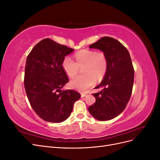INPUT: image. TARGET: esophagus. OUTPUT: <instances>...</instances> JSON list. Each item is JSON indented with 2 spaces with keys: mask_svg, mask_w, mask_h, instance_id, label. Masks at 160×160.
Masks as SVG:
<instances>
[{
  "mask_svg": "<svg viewBox=\"0 0 160 160\" xmlns=\"http://www.w3.org/2000/svg\"><path fill=\"white\" fill-rule=\"evenodd\" d=\"M81 98H84V97H85L87 95H86V93H81Z\"/></svg>",
  "mask_w": 160,
  "mask_h": 160,
  "instance_id": "34e87169",
  "label": "esophagus"
}]
</instances>
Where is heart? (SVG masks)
Segmentation results:
<instances>
[{
  "instance_id": "obj_1",
  "label": "heart",
  "mask_w": 160,
  "mask_h": 160,
  "mask_svg": "<svg viewBox=\"0 0 160 160\" xmlns=\"http://www.w3.org/2000/svg\"><path fill=\"white\" fill-rule=\"evenodd\" d=\"M75 61L69 56L65 57L62 62V67L70 77L75 76L79 67L84 65V75H78L70 81V87L77 91L83 92L93 86L98 79H102L108 68L107 55L102 51L83 49L75 55Z\"/></svg>"
}]
</instances>
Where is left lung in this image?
<instances>
[{"label": "left lung", "instance_id": "1", "mask_svg": "<svg viewBox=\"0 0 160 160\" xmlns=\"http://www.w3.org/2000/svg\"><path fill=\"white\" fill-rule=\"evenodd\" d=\"M102 51L107 55L108 68L93 93L96 101L89 111L95 119L108 121L117 117L126 108L132 93L134 69L129 52L122 43L109 37L101 38L89 46Z\"/></svg>", "mask_w": 160, "mask_h": 160}]
</instances>
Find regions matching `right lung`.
<instances>
[{"instance_id":"obj_1","label":"right lung","mask_w":160,"mask_h":160,"mask_svg":"<svg viewBox=\"0 0 160 160\" xmlns=\"http://www.w3.org/2000/svg\"><path fill=\"white\" fill-rule=\"evenodd\" d=\"M73 51L45 38L33 47L27 58L24 79L26 93L32 109L46 122H64L81 98L74 90L61 91L69 82L62 62Z\"/></svg>"}]
</instances>
